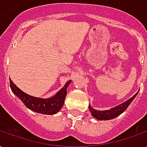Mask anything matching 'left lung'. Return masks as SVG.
<instances>
[{"instance_id": "left-lung-1", "label": "left lung", "mask_w": 147, "mask_h": 147, "mask_svg": "<svg viewBox=\"0 0 147 147\" xmlns=\"http://www.w3.org/2000/svg\"><path fill=\"white\" fill-rule=\"evenodd\" d=\"M138 93H136L135 95L131 97V98H129L127 101L124 102L122 104L117 105L116 107L112 108L109 110H105V111H99L96 110L94 109H93L90 105H89V109L91 113V115L93 117L98 119L99 120H111V119H113L115 117H118L119 115L123 113L124 111L126 110L127 107L129 106L131 104V102H132L134 98H136V96L137 95Z\"/></svg>"}]
</instances>
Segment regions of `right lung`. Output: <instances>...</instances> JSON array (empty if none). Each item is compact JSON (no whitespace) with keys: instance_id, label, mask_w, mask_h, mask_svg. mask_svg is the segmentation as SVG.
<instances>
[{"instance_id":"right-lung-1","label":"right lung","mask_w":147,"mask_h":147,"mask_svg":"<svg viewBox=\"0 0 147 147\" xmlns=\"http://www.w3.org/2000/svg\"><path fill=\"white\" fill-rule=\"evenodd\" d=\"M71 82V80L67 81L64 87L60 90L53 97L46 99L35 98L24 93L16 86L11 80L10 87L13 94L20 99L27 108L38 113L53 115L58 113L62 108L67 94V87Z\"/></svg>"}]
</instances>
